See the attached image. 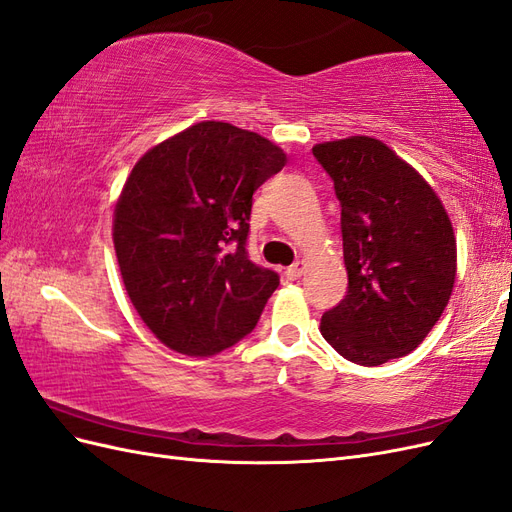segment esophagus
<instances>
[{"label": "esophagus", "mask_w": 512, "mask_h": 512, "mask_svg": "<svg viewBox=\"0 0 512 512\" xmlns=\"http://www.w3.org/2000/svg\"><path fill=\"white\" fill-rule=\"evenodd\" d=\"M303 271H305V260H297V262H294V265H290L286 269V277H288V280H299V277L303 275Z\"/></svg>", "instance_id": "1"}]
</instances>
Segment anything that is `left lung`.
Returning a JSON list of instances; mask_svg holds the SVG:
<instances>
[{"label": "left lung", "instance_id": "obj_1", "mask_svg": "<svg viewBox=\"0 0 512 512\" xmlns=\"http://www.w3.org/2000/svg\"><path fill=\"white\" fill-rule=\"evenodd\" d=\"M314 158L342 205L348 294L320 320L344 359L376 367L410 354L451 299L453 224L431 185L369 136L320 143Z\"/></svg>", "mask_w": 512, "mask_h": 512}]
</instances>
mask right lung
Here are the masks:
<instances>
[{
    "label": "right lung",
    "mask_w": 512,
    "mask_h": 512,
    "mask_svg": "<svg viewBox=\"0 0 512 512\" xmlns=\"http://www.w3.org/2000/svg\"><path fill=\"white\" fill-rule=\"evenodd\" d=\"M284 164L260 134L200 121L132 168L113 243L132 305L168 348L211 356L254 331L280 275L247 256L252 196Z\"/></svg>",
    "instance_id": "add662e5"
}]
</instances>
